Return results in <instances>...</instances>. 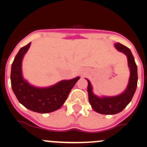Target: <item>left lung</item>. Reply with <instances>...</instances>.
I'll use <instances>...</instances> for the list:
<instances>
[{
  "label": "left lung",
  "mask_w": 147,
  "mask_h": 147,
  "mask_svg": "<svg viewBox=\"0 0 147 147\" xmlns=\"http://www.w3.org/2000/svg\"><path fill=\"white\" fill-rule=\"evenodd\" d=\"M115 47L118 51L123 53L127 57L128 66L130 69V77L126 90L119 95L113 97H98L93 93L92 86L90 80L87 79L88 82L87 92L90 104L95 112L102 115H115L121 112L131 102L137 86V66L131 50L119 42L115 43Z\"/></svg>",
  "instance_id": "1"
}]
</instances>
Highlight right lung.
Instances as JSON below:
<instances>
[{"label": "right lung", "instance_id": "right-lung-1", "mask_svg": "<svg viewBox=\"0 0 147 147\" xmlns=\"http://www.w3.org/2000/svg\"><path fill=\"white\" fill-rule=\"evenodd\" d=\"M31 42L21 47L11 66V87L18 100L25 107L38 113H49L60 109L80 77L65 80L47 87H38L23 78L22 62Z\"/></svg>", "mask_w": 147, "mask_h": 147}]
</instances>
